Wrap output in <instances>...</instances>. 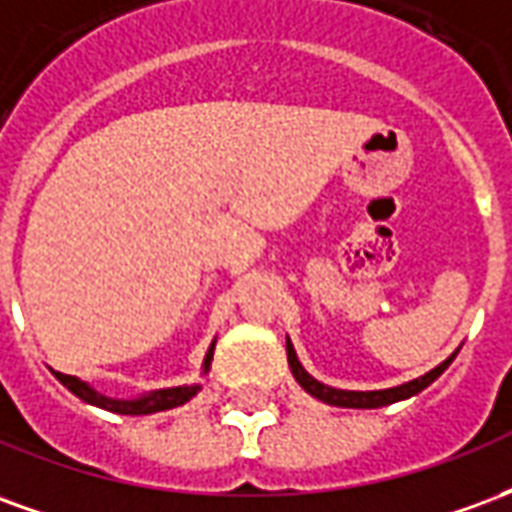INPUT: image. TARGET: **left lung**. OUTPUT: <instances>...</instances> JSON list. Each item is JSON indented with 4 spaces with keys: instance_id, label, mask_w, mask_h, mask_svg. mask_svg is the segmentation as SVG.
Returning <instances> with one entry per match:
<instances>
[{
    "instance_id": "1",
    "label": "left lung",
    "mask_w": 512,
    "mask_h": 512,
    "mask_svg": "<svg viewBox=\"0 0 512 512\" xmlns=\"http://www.w3.org/2000/svg\"><path fill=\"white\" fill-rule=\"evenodd\" d=\"M458 354V351H455ZM455 354L450 359H444L439 367H433L425 376L414 378V381H406V384L392 386V389H373V392H354V389H334V386L321 384L318 378H312L304 367H301L299 356L293 351V343L288 340V365L293 370V378L299 381L304 392H310L312 397H318L329 406H343V408H381L389 406V403H397V400H406V397H414L417 392H422L425 386H430L436 378L450 367V362L455 359Z\"/></svg>"
}]
</instances>
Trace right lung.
Wrapping results in <instances>:
<instances>
[{
    "mask_svg": "<svg viewBox=\"0 0 512 512\" xmlns=\"http://www.w3.org/2000/svg\"><path fill=\"white\" fill-rule=\"evenodd\" d=\"M213 345L208 348V354H205V362H202V373H208V367H211L213 359ZM57 381L62 386H68L73 395L82 397L84 403H90V406L106 408V411H115V414H128V417H142V414H156V411H167V408H178L183 403H189L191 397L200 392V384H183V386H172V389H156V392H150V395L134 397V400H115V397H106L101 392H95L93 386L84 384L82 378L76 376H65V373H57V370H51Z\"/></svg>",
    "mask_w": 512,
    "mask_h": 512,
    "instance_id": "obj_1",
    "label": "right lung"
}]
</instances>
